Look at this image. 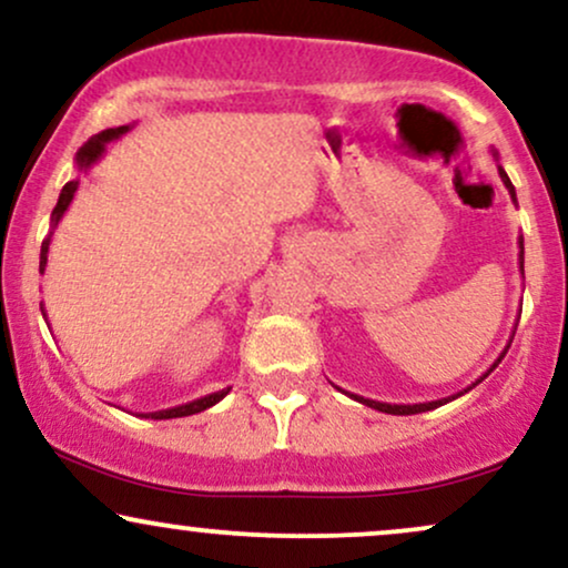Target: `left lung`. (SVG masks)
Returning <instances> with one entry per match:
<instances>
[{
  "mask_svg": "<svg viewBox=\"0 0 568 568\" xmlns=\"http://www.w3.org/2000/svg\"><path fill=\"white\" fill-rule=\"evenodd\" d=\"M493 158L498 160V155H495L493 152ZM498 173H500V179H503V184H506V189H508V194H510V200L516 202V189H514V184H510V179H508V173L503 171V165H498ZM519 268H521V276H524V236H519ZM516 334V332H514ZM514 334H510V339H508V345H506V349H503V353L498 355V361L493 363V366H489L485 374L479 376L477 382L471 384V387H466L464 392H458V395H450V397H443V400H432V403H413V405H392V403H379V400H368V397H361V395H353V392H345V395H349L353 397V400H358V403H363V405H368V408H374V410H382V413H392V416H413V413H426V410H434V408H439V405H445V403H450V400H455V397H460V395H466L468 389H474L477 387L479 382H485L489 374H493L495 368H498V363L506 358V353H508V347H510V342H514Z\"/></svg>",
  "mask_w": 568,
  "mask_h": 568,
  "instance_id": "1",
  "label": "left lung"
}]
</instances>
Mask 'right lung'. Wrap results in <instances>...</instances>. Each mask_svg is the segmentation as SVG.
<instances>
[{"instance_id": "right-lung-1", "label": "right lung", "mask_w": 568, "mask_h": 568, "mask_svg": "<svg viewBox=\"0 0 568 568\" xmlns=\"http://www.w3.org/2000/svg\"><path fill=\"white\" fill-rule=\"evenodd\" d=\"M129 129H131V125H118V129H108V131H102V134L91 136L89 142L83 144L79 152H75V165H79V171H81V173H87L89 168L94 165L97 160H100V158L104 155V150H108V142H113V139L123 136L125 131H129ZM75 189H79V179L68 181V184L62 186L58 205H54V210H52V231H54V226H58V223H60L62 215H65V210H68L70 202H73ZM52 231H49V236H52ZM49 236H47L44 242H41V257H39V271H41V273H44V268H47ZM41 313H44V307H41ZM229 389H231V387H226V389H219V392H210V395H205V397H197V400H192V403L176 405V408L152 410V413H139V416H144V418H181V416H192V413L207 410V408H213L215 403H221L223 397L229 395Z\"/></svg>"}]
</instances>
